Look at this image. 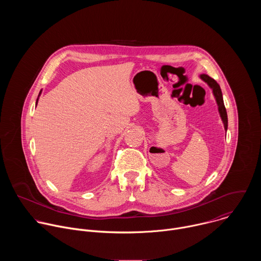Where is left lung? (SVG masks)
Wrapping results in <instances>:
<instances>
[{"label":"left lung","instance_id":"1","mask_svg":"<svg viewBox=\"0 0 261 261\" xmlns=\"http://www.w3.org/2000/svg\"><path fill=\"white\" fill-rule=\"evenodd\" d=\"M200 79L205 82L213 90V93H214V96L216 98V101H217V104H218V108H219V113H220V117L223 121V124H224V128L225 130H227V123H228V120H227V113H226V108L224 106V101H223V96H222V92H221V89H220V86L218 85V83L213 80L212 77H210L208 75H206V74H201L200 75Z\"/></svg>","mask_w":261,"mask_h":261}]
</instances>
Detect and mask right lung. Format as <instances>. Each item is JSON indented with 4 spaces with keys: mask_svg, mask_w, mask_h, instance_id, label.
Instances as JSON below:
<instances>
[{
    "mask_svg": "<svg viewBox=\"0 0 261 261\" xmlns=\"http://www.w3.org/2000/svg\"><path fill=\"white\" fill-rule=\"evenodd\" d=\"M39 95H40V94H39ZM37 102H38V99H37ZM36 104H37V103H36Z\"/></svg>",
    "mask_w": 261,
    "mask_h": 261,
    "instance_id": "add662e5",
    "label": "right lung"
}]
</instances>
